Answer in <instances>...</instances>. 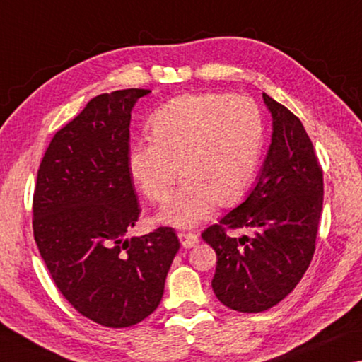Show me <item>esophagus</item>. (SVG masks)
Wrapping results in <instances>:
<instances>
[{
	"mask_svg": "<svg viewBox=\"0 0 362 362\" xmlns=\"http://www.w3.org/2000/svg\"><path fill=\"white\" fill-rule=\"evenodd\" d=\"M177 236H180L181 244H182V246H185L186 249L194 247V246H196V244L199 243V236L196 235V233H192V231H181Z\"/></svg>",
	"mask_w": 362,
	"mask_h": 362,
	"instance_id": "esophagus-1",
	"label": "esophagus"
}]
</instances>
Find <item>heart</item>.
<instances>
[{"instance_id": "b5f03b06", "label": "heart", "mask_w": 362, "mask_h": 362, "mask_svg": "<svg viewBox=\"0 0 362 362\" xmlns=\"http://www.w3.org/2000/svg\"><path fill=\"white\" fill-rule=\"evenodd\" d=\"M150 141L129 147L127 168L144 196L168 200L180 166L186 177L160 212L166 223L197 225L218 205H233L251 187L262 150L260 111L251 98L187 93L160 107L148 123Z\"/></svg>"}]
</instances>
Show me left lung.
Returning a JSON list of instances; mask_svg holds the SVG:
<instances>
[{"label": "left lung", "mask_w": 362, "mask_h": 362, "mask_svg": "<svg viewBox=\"0 0 362 362\" xmlns=\"http://www.w3.org/2000/svg\"><path fill=\"white\" fill-rule=\"evenodd\" d=\"M272 144L247 199L205 228L215 249V296L238 313H264L290 294L313 260L324 202V173L296 115L264 93ZM248 235L238 238L230 230Z\"/></svg>", "instance_id": "obj_1"}]
</instances>
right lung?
Returning <instances> with one entry per match:
<instances>
[{
    "label": "right lung",
    "mask_w": 362,
    "mask_h": 362,
    "mask_svg": "<svg viewBox=\"0 0 362 362\" xmlns=\"http://www.w3.org/2000/svg\"><path fill=\"white\" fill-rule=\"evenodd\" d=\"M148 88L92 98L53 136L33 191V238L72 308L111 329L158 308L180 249L173 228L126 239L141 215L127 168L131 111Z\"/></svg>",
    "instance_id": "right-lung-1"
}]
</instances>
